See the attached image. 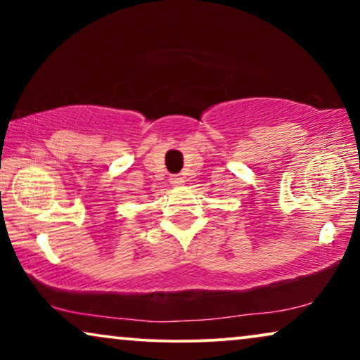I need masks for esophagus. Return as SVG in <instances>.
I'll return each instance as SVG.
<instances>
[{"mask_svg":"<svg viewBox=\"0 0 360 360\" xmlns=\"http://www.w3.org/2000/svg\"><path fill=\"white\" fill-rule=\"evenodd\" d=\"M170 184L174 186H179V185L184 184V179H181V176H179V175H172L170 176Z\"/></svg>","mask_w":360,"mask_h":360,"instance_id":"obj_1","label":"esophagus"}]
</instances>
